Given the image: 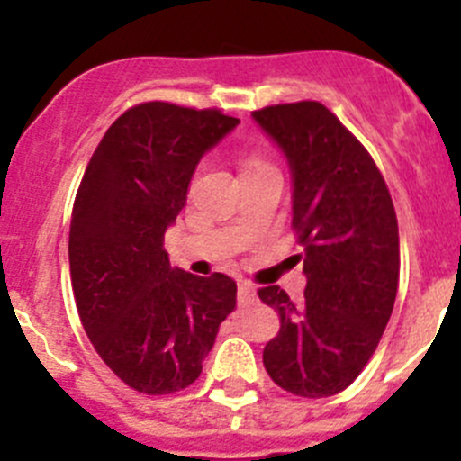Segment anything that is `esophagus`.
Listing matches in <instances>:
<instances>
[{
  "mask_svg": "<svg viewBox=\"0 0 461 461\" xmlns=\"http://www.w3.org/2000/svg\"><path fill=\"white\" fill-rule=\"evenodd\" d=\"M257 299V290H254L249 283H239V301L240 303H249V301Z\"/></svg>",
  "mask_w": 461,
  "mask_h": 461,
  "instance_id": "obj_1",
  "label": "esophagus"
}]
</instances>
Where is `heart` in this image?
<instances>
[{"mask_svg":"<svg viewBox=\"0 0 461 461\" xmlns=\"http://www.w3.org/2000/svg\"><path fill=\"white\" fill-rule=\"evenodd\" d=\"M252 165H260V162H257V160H252V162H249V165H248V167H252Z\"/></svg>","mask_w":461,"mask_h":461,"instance_id":"heart-1","label":"heart"}]
</instances>
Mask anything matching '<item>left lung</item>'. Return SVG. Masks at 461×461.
I'll return each mask as SVG.
<instances>
[{
	"instance_id": "8db88e82",
	"label": "left lung",
	"mask_w": 461,
	"mask_h": 461,
	"mask_svg": "<svg viewBox=\"0 0 461 461\" xmlns=\"http://www.w3.org/2000/svg\"><path fill=\"white\" fill-rule=\"evenodd\" d=\"M254 122L292 176V227L303 245V301L260 287L281 317L263 364L283 390L321 399L346 390L376 350L399 283V230L375 160L321 102L265 106Z\"/></svg>"
}]
</instances>
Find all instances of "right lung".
<instances>
[{
	"label": "right lung",
	"instance_id": "1",
	"mask_svg": "<svg viewBox=\"0 0 461 461\" xmlns=\"http://www.w3.org/2000/svg\"><path fill=\"white\" fill-rule=\"evenodd\" d=\"M239 122L144 102L106 129L77 189L68 234L77 312L102 361L138 393L192 385L236 308L230 276L171 267L162 243L201 158Z\"/></svg>",
	"mask_w": 461,
	"mask_h": 461
}]
</instances>
